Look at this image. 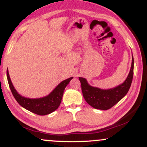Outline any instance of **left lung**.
Returning a JSON list of instances; mask_svg holds the SVG:
<instances>
[{"mask_svg":"<svg viewBox=\"0 0 147 147\" xmlns=\"http://www.w3.org/2000/svg\"><path fill=\"white\" fill-rule=\"evenodd\" d=\"M134 59L132 56L131 70L126 80L117 86L110 89H101L88 83L83 77H79L82 85L83 96L86 102L92 107L99 110H108L122 99L127 94L133 80Z\"/></svg>","mask_w":147,"mask_h":147,"instance_id":"8db88e82","label":"left lung"}]
</instances>
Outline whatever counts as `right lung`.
<instances>
[{
    "label": "right lung",
    "mask_w": 147,
    "mask_h": 147,
    "mask_svg": "<svg viewBox=\"0 0 147 147\" xmlns=\"http://www.w3.org/2000/svg\"><path fill=\"white\" fill-rule=\"evenodd\" d=\"M7 77L10 90L18 104L24 109L38 115H48L58 109L61 102L65 88L69 84L70 80L73 78V77H70L65 80H63L59 84H58L57 87L47 96L40 98L33 99L23 97L16 91L11 83L8 68L7 69Z\"/></svg>",
    "instance_id": "right-lung-1"
}]
</instances>
